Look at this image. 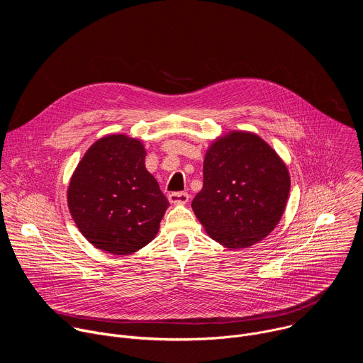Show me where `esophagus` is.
Masks as SVG:
<instances>
[{
    "label": "esophagus",
    "mask_w": 363,
    "mask_h": 363,
    "mask_svg": "<svg viewBox=\"0 0 363 363\" xmlns=\"http://www.w3.org/2000/svg\"><path fill=\"white\" fill-rule=\"evenodd\" d=\"M168 201L174 205H184L189 201V195L186 192H171L168 195Z\"/></svg>",
    "instance_id": "obj_1"
}]
</instances>
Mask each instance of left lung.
<instances>
[{
	"label": "left lung",
	"mask_w": 363,
	"mask_h": 363,
	"mask_svg": "<svg viewBox=\"0 0 363 363\" xmlns=\"http://www.w3.org/2000/svg\"><path fill=\"white\" fill-rule=\"evenodd\" d=\"M289 192V169L277 152L252 132L231 130L206 149L203 185L191 206L213 240L241 250L276 228Z\"/></svg>",
	"instance_id": "left-lung-1"
}]
</instances>
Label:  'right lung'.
Segmentation results:
<instances>
[{
    "label": "right lung",
    "instance_id": "obj_1",
    "mask_svg": "<svg viewBox=\"0 0 363 363\" xmlns=\"http://www.w3.org/2000/svg\"><path fill=\"white\" fill-rule=\"evenodd\" d=\"M143 143L123 133L96 140L74 169L67 205L83 237L96 248L129 255L160 231L169 202L145 167Z\"/></svg>",
    "mask_w": 363,
    "mask_h": 363
}]
</instances>
